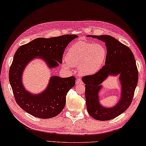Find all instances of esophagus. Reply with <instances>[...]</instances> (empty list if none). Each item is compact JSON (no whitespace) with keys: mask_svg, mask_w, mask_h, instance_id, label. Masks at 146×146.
<instances>
[{"mask_svg":"<svg viewBox=\"0 0 146 146\" xmlns=\"http://www.w3.org/2000/svg\"><path fill=\"white\" fill-rule=\"evenodd\" d=\"M82 84V81L81 78L79 77H77V80H76V84Z\"/></svg>","mask_w":146,"mask_h":146,"instance_id":"esophagus-1","label":"esophagus"}]
</instances>
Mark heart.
<instances>
[{
	"instance_id": "b5f03b06",
	"label": "heart",
	"mask_w": 146,
	"mask_h": 146,
	"mask_svg": "<svg viewBox=\"0 0 146 146\" xmlns=\"http://www.w3.org/2000/svg\"><path fill=\"white\" fill-rule=\"evenodd\" d=\"M106 50L100 44H93L79 41L70 47L65 55L64 67H79L83 75L96 73L103 66L106 57Z\"/></svg>"
}]
</instances>
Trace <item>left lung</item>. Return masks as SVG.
I'll return each instance as SVG.
<instances>
[{
    "instance_id": "left-lung-1",
    "label": "left lung",
    "mask_w": 146,
    "mask_h": 146,
    "mask_svg": "<svg viewBox=\"0 0 146 146\" xmlns=\"http://www.w3.org/2000/svg\"><path fill=\"white\" fill-rule=\"evenodd\" d=\"M105 43L107 54L105 65L98 72L82 78L85 85L87 110L92 117L98 120H109L118 117L129 108L132 102L138 82V70L134 56L127 46L109 35H91ZM120 73L122 85L121 98L113 108H104L99 103L98 93L100 84L108 75Z\"/></svg>"
}]
</instances>
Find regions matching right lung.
Instances as JSON below:
<instances>
[{
  "label": "right lung",
  "mask_w": 146,
  "mask_h": 146,
  "mask_svg": "<svg viewBox=\"0 0 146 146\" xmlns=\"http://www.w3.org/2000/svg\"><path fill=\"white\" fill-rule=\"evenodd\" d=\"M77 37L75 35H65L50 38H39L17 50L10 67L9 79L15 100L25 111L35 117L46 119L58 115L64 109L68 91L76 84L75 77L53 76L42 93L32 94L23 87L22 74L26 65L35 57L42 58L50 68L58 66V62H62L68 44Z\"/></svg>",
  "instance_id": "obj_1"
}]
</instances>
